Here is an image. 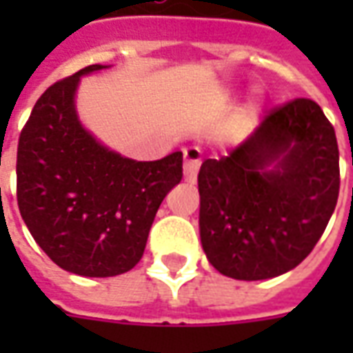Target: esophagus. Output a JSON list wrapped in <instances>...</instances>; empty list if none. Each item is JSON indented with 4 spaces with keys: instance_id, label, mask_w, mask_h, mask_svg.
I'll list each match as a JSON object with an SVG mask.
<instances>
[{
    "instance_id": "esophagus-1",
    "label": "esophagus",
    "mask_w": 353,
    "mask_h": 353,
    "mask_svg": "<svg viewBox=\"0 0 353 353\" xmlns=\"http://www.w3.org/2000/svg\"><path fill=\"white\" fill-rule=\"evenodd\" d=\"M200 162H202V151L199 147H187L183 149V174L187 181H194L199 174Z\"/></svg>"
}]
</instances>
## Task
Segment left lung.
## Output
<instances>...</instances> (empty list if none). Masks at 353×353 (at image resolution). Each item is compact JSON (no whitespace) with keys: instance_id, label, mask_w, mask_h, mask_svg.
<instances>
[{"instance_id":"8db88e82","label":"left lung","mask_w":353,"mask_h":353,"mask_svg":"<svg viewBox=\"0 0 353 353\" xmlns=\"http://www.w3.org/2000/svg\"><path fill=\"white\" fill-rule=\"evenodd\" d=\"M339 189V143L318 103L295 98L270 109L229 157L200 166L208 261L245 281L295 268L323 234Z\"/></svg>"}]
</instances>
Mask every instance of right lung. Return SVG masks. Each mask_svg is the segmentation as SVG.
Segmentation results:
<instances>
[{
  "label": "right lung",
  "mask_w": 353,
  "mask_h": 353,
  "mask_svg": "<svg viewBox=\"0 0 353 353\" xmlns=\"http://www.w3.org/2000/svg\"><path fill=\"white\" fill-rule=\"evenodd\" d=\"M57 81L35 101L17 151V200L34 240L68 272H128L145 250L164 196L183 177V154L138 162L109 151L75 113L81 75Z\"/></svg>",
  "instance_id": "obj_1"
}]
</instances>
